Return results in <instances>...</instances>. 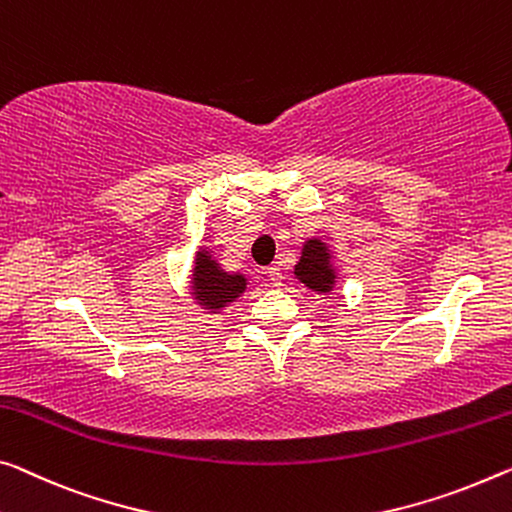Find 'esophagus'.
<instances>
[{
    "mask_svg": "<svg viewBox=\"0 0 512 512\" xmlns=\"http://www.w3.org/2000/svg\"><path fill=\"white\" fill-rule=\"evenodd\" d=\"M265 274H267V281H270V286H274V288H279V286H281V270H279L277 265L267 267Z\"/></svg>",
    "mask_w": 512,
    "mask_h": 512,
    "instance_id": "obj_1",
    "label": "esophagus"
}]
</instances>
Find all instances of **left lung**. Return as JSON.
<instances>
[{
    "label": "left lung",
    "instance_id": "left-lung-1",
    "mask_svg": "<svg viewBox=\"0 0 512 512\" xmlns=\"http://www.w3.org/2000/svg\"><path fill=\"white\" fill-rule=\"evenodd\" d=\"M295 277L311 290H318V293H329L334 288L336 272L332 267V254H329L325 242H304L300 263L295 265Z\"/></svg>",
    "mask_w": 512,
    "mask_h": 512
}]
</instances>
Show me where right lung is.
I'll use <instances>...</instances> for the list:
<instances>
[{
  "label": "right lung",
  "instance_id": "1",
  "mask_svg": "<svg viewBox=\"0 0 512 512\" xmlns=\"http://www.w3.org/2000/svg\"><path fill=\"white\" fill-rule=\"evenodd\" d=\"M245 288L247 279L242 277V274L224 272L206 249H201L199 254H196L192 274V295L203 309H208L212 313L224 309L226 304L235 302V297L245 293Z\"/></svg>",
  "mask_w": 512,
  "mask_h": 512
}]
</instances>
